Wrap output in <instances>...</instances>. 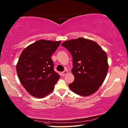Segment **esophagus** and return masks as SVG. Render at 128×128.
<instances>
[{
  "label": "esophagus",
  "instance_id": "esophagus-1",
  "mask_svg": "<svg viewBox=\"0 0 128 128\" xmlns=\"http://www.w3.org/2000/svg\"><path fill=\"white\" fill-rule=\"evenodd\" d=\"M68 73V72L67 70H65V71L62 72V76H65L66 74H67Z\"/></svg>",
  "mask_w": 128,
  "mask_h": 128
}]
</instances>
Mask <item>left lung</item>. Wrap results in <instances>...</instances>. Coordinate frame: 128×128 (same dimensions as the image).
Instances as JSON below:
<instances>
[{"label":"left lung","instance_id":"8db88e82","mask_svg":"<svg viewBox=\"0 0 128 128\" xmlns=\"http://www.w3.org/2000/svg\"><path fill=\"white\" fill-rule=\"evenodd\" d=\"M72 57L74 82L69 88L76 94L88 96L96 92L104 81L108 70L107 54L96 42L78 38L62 43Z\"/></svg>","mask_w":128,"mask_h":128}]
</instances>
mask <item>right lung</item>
<instances>
[{"label": "right lung", "instance_id": "right-lung-1", "mask_svg": "<svg viewBox=\"0 0 128 128\" xmlns=\"http://www.w3.org/2000/svg\"><path fill=\"white\" fill-rule=\"evenodd\" d=\"M61 41L40 40L24 49L16 65L20 82L32 96L42 98L52 92L60 76L51 59Z\"/></svg>", "mask_w": 128, "mask_h": 128}]
</instances>
